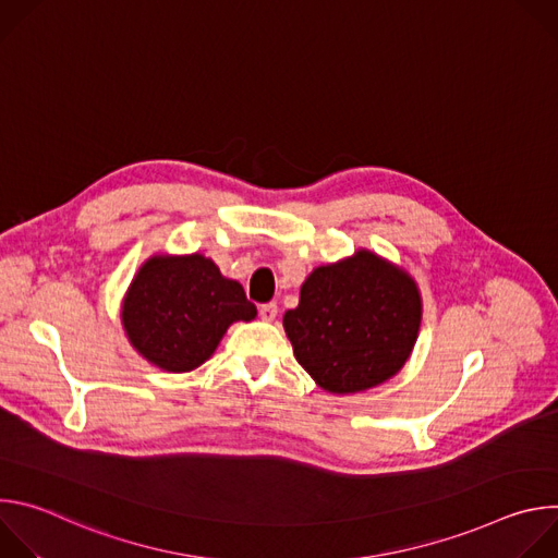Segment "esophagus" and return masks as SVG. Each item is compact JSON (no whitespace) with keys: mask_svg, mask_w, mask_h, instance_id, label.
Returning <instances> with one entry per match:
<instances>
[{"mask_svg":"<svg viewBox=\"0 0 558 558\" xmlns=\"http://www.w3.org/2000/svg\"><path fill=\"white\" fill-rule=\"evenodd\" d=\"M258 313H260V317H263L265 323H271V320H276V315H278V306H276L274 302H269V304H260Z\"/></svg>","mask_w":558,"mask_h":558,"instance_id":"1","label":"esophagus"}]
</instances>
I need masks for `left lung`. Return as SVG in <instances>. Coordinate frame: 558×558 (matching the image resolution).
Listing matches in <instances>:
<instances>
[{
  "label": "left lung",
  "instance_id": "8db88e82",
  "mask_svg": "<svg viewBox=\"0 0 558 558\" xmlns=\"http://www.w3.org/2000/svg\"><path fill=\"white\" fill-rule=\"evenodd\" d=\"M422 323L415 280L368 250L308 274L284 331L300 366L329 392L373 388L407 364Z\"/></svg>",
  "mask_w": 558,
  "mask_h": 558
}]
</instances>
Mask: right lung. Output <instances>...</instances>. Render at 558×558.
Instances as JSON below:
<instances>
[{"label":"right lung","mask_w":558,"mask_h":558,"mask_svg":"<svg viewBox=\"0 0 558 558\" xmlns=\"http://www.w3.org/2000/svg\"><path fill=\"white\" fill-rule=\"evenodd\" d=\"M256 317L241 282L214 260L151 256L136 271L121 306L130 344L154 366L187 373L211 357L229 325Z\"/></svg>","instance_id":"add662e5"}]
</instances>
